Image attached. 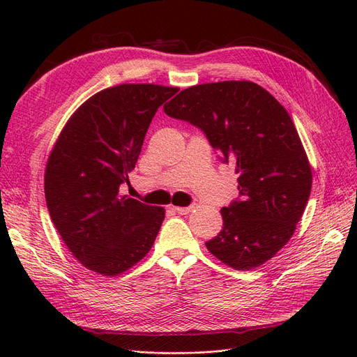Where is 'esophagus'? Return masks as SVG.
I'll use <instances>...</instances> for the list:
<instances>
[{"label":"esophagus","mask_w":357,"mask_h":357,"mask_svg":"<svg viewBox=\"0 0 357 357\" xmlns=\"http://www.w3.org/2000/svg\"><path fill=\"white\" fill-rule=\"evenodd\" d=\"M192 208H193L192 205H189V207H172V210H174L178 214H188V213L192 211Z\"/></svg>","instance_id":"obj_1"}]
</instances>
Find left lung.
<instances>
[{
  "label": "left lung",
  "instance_id": "left-lung-1",
  "mask_svg": "<svg viewBox=\"0 0 357 357\" xmlns=\"http://www.w3.org/2000/svg\"><path fill=\"white\" fill-rule=\"evenodd\" d=\"M199 128L238 174L240 198L220 210L223 229L205 243L234 269L248 271L291 238L311 192V167L289 113L262 86L231 80L190 86L164 105Z\"/></svg>",
  "mask_w": 357,
  "mask_h": 357
}]
</instances>
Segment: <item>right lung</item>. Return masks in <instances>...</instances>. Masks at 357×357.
<instances>
[{
    "label": "right lung",
    "mask_w": 357,
    "mask_h": 357,
    "mask_svg": "<svg viewBox=\"0 0 357 357\" xmlns=\"http://www.w3.org/2000/svg\"><path fill=\"white\" fill-rule=\"evenodd\" d=\"M178 88L125 83L84 101L61 131L47 159L45 193L50 219L77 261L117 275L152 248L165 210L119 188L129 183L150 122Z\"/></svg>",
    "instance_id": "add662e5"
}]
</instances>
